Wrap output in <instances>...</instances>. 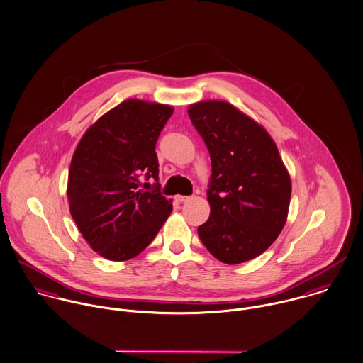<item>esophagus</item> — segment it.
I'll return each instance as SVG.
<instances>
[{"label":"esophagus","mask_w":363,"mask_h":363,"mask_svg":"<svg viewBox=\"0 0 363 363\" xmlns=\"http://www.w3.org/2000/svg\"><path fill=\"white\" fill-rule=\"evenodd\" d=\"M190 197H187V196H176V200L179 201V203H184V201H187Z\"/></svg>","instance_id":"esophagus-1"}]
</instances>
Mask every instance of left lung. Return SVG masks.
<instances>
[{
	"mask_svg": "<svg viewBox=\"0 0 363 363\" xmlns=\"http://www.w3.org/2000/svg\"><path fill=\"white\" fill-rule=\"evenodd\" d=\"M189 117L211 157L210 218L199 227L208 252L227 264L263 253L281 233L291 180L269 132L235 106L203 100Z\"/></svg>",
	"mask_w": 363,
	"mask_h": 363,
	"instance_id": "1",
	"label": "left lung"
}]
</instances>
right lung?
<instances>
[{"label": "right lung", "instance_id": "add662e5", "mask_svg": "<svg viewBox=\"0 0 363 363\" xmlns=\"http://www.w3.org/2000/svg\"><path fill=\"white\" fill-rule=\"evenodd\" d=\"M172 114L167 104L125 100L84 132L73 153L70 214L93 250L108 260L139 255L173 210L159 184L153 191L140 189L142 176L159 180L155 146Z\"/></svg>", "mask_w": 363, "mask_h": 363}]
</instances>
